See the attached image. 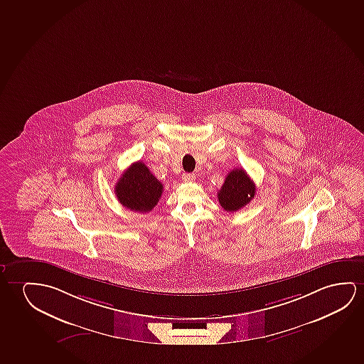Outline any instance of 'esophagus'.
<instances>
[{
	"label": "esophagus",
	"instance_id": "esophagus-1",
	"mask_svg": "<svg viewBox=\"0 0 364 364\" xmlns=\"http://www.w3.org/2000/svg\"><path fill=\"white\" fill-rule=\"evenodd\" d=\"M183 181H185V183H191V181H196V174H190V173H185V174H183Z\"/></svg>",
	"mask_w": 364,
	"mask_h": 364
}]
</instances>
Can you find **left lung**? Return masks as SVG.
Here are the masks:
<instances>
[{
	"label": "left lung",
	"mask_w": 364,
	"mask_h": 364,
	"mask_svg": "<svg viewBox=\"0 0 364 364\" xmlns=\"http://www.w3.org/2000/svg\"><path fill=\"white\" fill-rule=\"evenodd\" d=\"M255 184L242 168H234L225 178L220 190L218 191V200L224 210L237 211L253 200Z\"/></svg>",
	"instance_id": "8db88e82"
}]
</instances>
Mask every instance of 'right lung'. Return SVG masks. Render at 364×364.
Instances as JSON below:
<instances>
[{"label":"right lung","instance_id":"right-lung-1","mask_svg":"<svg viewBox=\"0 0 364 364\" xmlns=\"http://www.w3.org/2000/svg\"><path fill=\"white\" fill-rule=\"evenodd\" d=\"M164 186L142 161L130 165L115 185V196L122 206L137 213H149L158 204Z\"/></svg>","mask_w":364,"mask_h":364}]
</instances>
